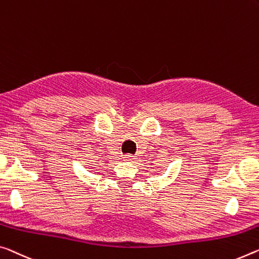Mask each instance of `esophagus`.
<instances>
[{
    "label": "esophagus",
    "mask_w": 259,
    "mask_h": 259,
    "mask_svg": "<svg viewBox=\"0 0 259 259\" xmlns=\"http://www.w3.org/2000/svg\"><path fill=\"white\" fill-rule=\"evenodd\" d=\"M123 159L126 160V161H135L136 157H134V155H131V154H125L124 158H123Z\"/></svg>",
    "instance_id": "34e87169"
}]
</instances>
